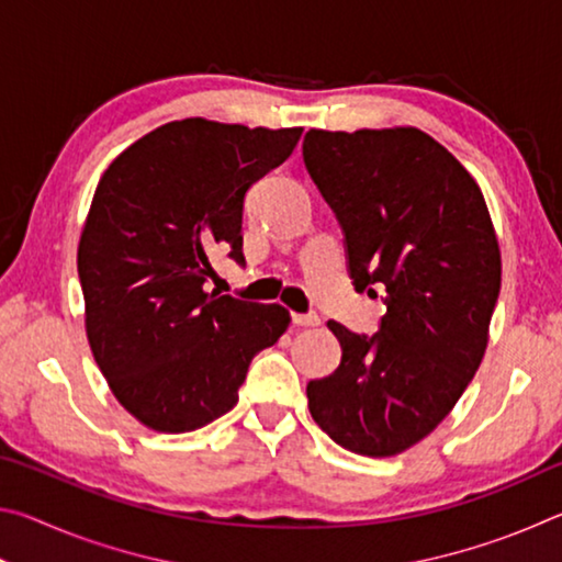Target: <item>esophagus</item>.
<instances>
[{
  "label": "esophagus",
  "mask_w": 562,
  "mask_h": 562,
  "mask_svg": "<svg viewBox=\"0 0 562 562\" xmlns=\"http://www.w3.org/2000/svg\"><path fill=\"white\" fill-rule=\"evenodd\" d=\"M292 325L297 327H317L319 317L317 315H300V312H292Z\"/></svg>",
  "instance_id": "34e87169"
}]
</instances>
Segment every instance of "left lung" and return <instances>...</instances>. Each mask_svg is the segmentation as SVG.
<instances>
[{
    "mask_svg": "<svg viewBox=\"0 0 562 562\" xmlns=\"http://www.w3.org/2000/svg\"><path fill=\"white\" fill-rule=\"evenodd\" d=\"M302 156L345 233L355 288L386 290L374 337L327 322L341 361L307 384L310 414L341 449L396 456L479 372L501 292L498 237L479 183L429 133L312 128Z\"/></svg>",
    "mask_w": 562,
    "mask_h": 562,
    "instance_id": "left-lung-1",
    "label": "left lung"
}]
</instances>
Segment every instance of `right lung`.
<instances>
[{"instance_id": "1", "label": "right lung", "mask_w": 562, "mask_h": 562, "mask_svg": "<svg viewBox=\"0 0 562 562\" xmlns=\"http://www.w3.org/2000/svg\"><path fill=\"white\" fill-rule=\"evenodd\" d=\"M300 136L170 121L101 176L76 258L87 337L113 396L148 429L195 431L231 412L252 357L288 329L282 304L205 292V282L211 252L245 262L247 188Z\"/></svg>"}]
</instances>
